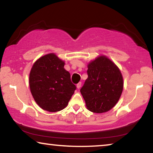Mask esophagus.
Listing matches in <instances>:
<instances>
[{"mask_svg": "<svg viewBox=\"0 0 153 153\" xmlns=\"http://www.w3.org/2000/svg\"><path fill=\"white\" fill-rule=\"evenodd\" d=\"M81 86V82H79L76 84V87H77V88H78V89L80 88Z\"/></svg>", "mask_w": 153, "mask_h": 153, "instance_id": "esophagus-1", "label": "esophagus"}]
</instances>
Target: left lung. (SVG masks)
<instances>
[{"label": "left lung", "instance_id": "8db88e82", "mask_svg": "<svg viewBox=\"0 0 153 153\" xmlns=\"http://www.w3.org/2000/svg\"><path fill=\"white\" fill-rule=\"evenodd\" d=\"M88 79L80 90L88 109L101 114L111 109L120 99L123 79L115 63L101 56L88 65Z\"/></svg>", "mask_w": 153, "mask_h": 153}]
</instances>
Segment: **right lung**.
<instances>
[{
    "label": "right lung",
    "mask_w": 153,
    "mask_h": 153,
    "mask_svg": "<svg viewBox=\"0 0 153 153\" xmlns=\"http://www.w3.org/2000/svg\"><path fill=\"white\" fill-rule=\"evenodd\" d=\"M64 65L57 56L49 53L37 60L31 68V94L39 106L47 111L57 112L65 108L76 89Z\"/></svg>",
    "instance_id": "obj_1"
}]
</instances>
